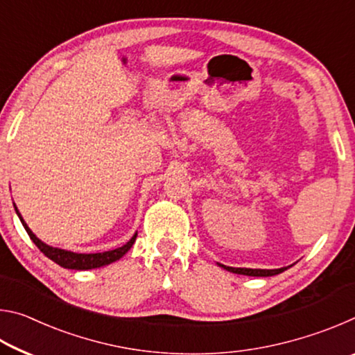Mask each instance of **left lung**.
<instances>
[{"label": "left lung", "mask_w": 355, "mask_h": 355, "mask_svg": "<svg viewBox=\"0 0 355 355\" xmlns=\"http://www.w3.org/2000/svg\"><path fill=\"white\" fill-rule=\"evenodd\" d=\"M218 264L228 272L250 275V277H271V275H277L290 268V266H285V268H279V269H252V268H232V266H225V264H220V263H218Z\"/></svg>", "instance_id": "1"}]
</instances>
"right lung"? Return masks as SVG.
<instances>
[{
    "label": "right lung",
    "mask_w": 355,
    "mask_h": 355,
    "mask_svg": "<svg viewBox=\"0 0 355 355\" xmlns=\"http://www.w3.org/2000/svg\"><path fill=\"white\" fill-rule=\"evenodd\" d=\"M14 208H15V213H17V216H19V219L23 224V227H25V230L29 235V238H31L33 243L40 249L42 254L50 258V260H53L55 263H58L59 266L65 268V269H75V271H87V269L107 266V264L120 260V258L127 254V252L131 249V245L135 244L136 236H137V232H136L135 235L131 236L130 241L127 244H123L122 248L106 250V252H97V254H78V252L53 248V245H48L46 243L42 241V239H39L37 236L34 235L31 228H29L28 224L25 222V219L21 218V214L19 211V208L15 207V203H14Z\"/></svg>",
    "instance_id": "1"
}]
</instances>
